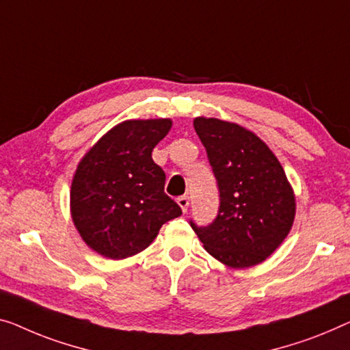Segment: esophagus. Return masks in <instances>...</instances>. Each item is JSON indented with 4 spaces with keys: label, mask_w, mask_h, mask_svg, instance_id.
Segmentation results:
<instances>
[{
    "label": "esophagus",
    "mask_w": 350,
    "mask_h": 350,
    "mask_svg": "<svg viewBox=\"0 0 350 350\" xmlns=\"http://www.w3.org/2000/svg\"><path fill=\"white\" fill-rule=\"evenodd\" d=\"M177 204H179V207L182 208V212H187V208H189V204H190V200L189 196H180L177 198Z\"/></svg>",
    "instance_id": "1"
}]
</instances>
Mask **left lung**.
Here are the masks:
<instances>
[{
	"label": "left lung",
	"instance_id": "8db88e82",
	"mask_svg": "<svg viewBox=\"0 0 350 350\" xmlns=\"http://www.w3.org/2000/svg\"><path fill=\"white\" fill-rule=\"evenodd\" d=\"M220 190L218 215L193 231L211 256L231 269L264 262L295 218V195L283 166L258 135L236 122L195 118Z\"/></svg>",
	"mask_w": 350,
	"mask_h": 350
}]
</instances>
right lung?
Masks as SVG:
<instances>
[{"label": "right lung", "instance_id": "obj_1", "mask_svg": "<svg viewBox=\"0 0 350 350\" xmlns=\"http://www.w3.org/2000/svg\"><path fill=\"white\" fill-rule=\"evenodd\" d=\"M171 119H129L85 154L70 185V215L83 241L108 259L143 252L182 211L165 195V173L152 149Z\"/></svg>", "mask_w": 350, "mask_h": 350}]
</instances>
